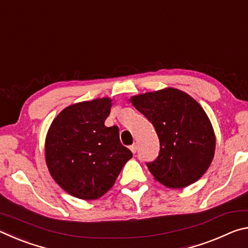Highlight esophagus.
Wrapping results in <instances>:
<instances>
[{
    "label": "esophagus",
    "mask_w": 248,
    "mask_h": 248,
    "mask_svg": "<svg viewBox=\"0 0 248 248\" xmlns=\"http://www.w3.org/2000/svg\"><path fill=\"white\" fill-rule=\"evenodd\" d=\"M130 150H131V152L134 154V153H136L137 152V145L136 144H132L131 146H130Z\"/></svg>",
    "instance_id": "34e87169"
}]
</instances>
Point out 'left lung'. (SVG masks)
I'll list each match as a JSON object with an SVG mask.
<instances>
[{
    "mask_svg": "<svg viewBox=\"0 0 248 248\" xmlns=\"http://www.w3.org/2000/svg\"><path fill=\"white\" fill-rule=\"evenodd\" d=\"M130 103L158 136V157L146 164L154 179L179 189L202 177L215 157L216 133L201 105L175 87L131 96Z\"/></svg>",
    "mask_w": 248,
    "mask_h": 248,
    "instance_id": "left-lung-1",
    "label": "left lung"
}]
</instances>
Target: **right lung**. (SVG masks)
<instances>
[{
	"label": "right lung",
	"instance_id": "obj_1",
	"mask_svg": "<svg viewBox=\"0 0 248 248\" xmlns=\"http://www.w3.org/2000/svg\"><path fill=\"white\" fill-rule=\"evenodd\" d=\"M112 99L70 105L52 120L45 140L48 170L69 195L96 200L114 186L132 153L119 140V129L106 127Z\"/></svg>",
	"mask_w": 248,
	"mask_h": 248
}]
</instances>
